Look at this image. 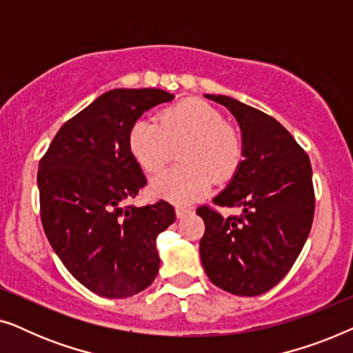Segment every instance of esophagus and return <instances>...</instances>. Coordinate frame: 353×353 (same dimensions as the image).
Instances as JSON below:
<instances>
[{
  "mask_svg": "<svg viewBox=\"0 0 353 353\" xmlns=\"http://www.w3.org/2000/svg\"><path fill=\"white\" fill-rule=\"evenodd\" d=\"M175 210H176L178 219H183V216H186V215L191 214V209H186V207H183V205H176Z\"/></svg>",
  "mask_w": 353,
  "mask_h": 353,
  "instance_id": "1",
  "label": "esophagus"
}]
</instances>
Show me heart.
<instances>
[{"instance_id":"1","label":"heart","mask_w":353,"mask_h":353,"mask_svg":"<svg viewBox=\"0 0 353 353\" xmlns=\"http://www.w3.org/2000/svg\"><path fill=\"white\" fill-rule=\"evenodd\" d=\"M134 161L156 175L178 149L180 167L152 181V194L190 204L205 196L212 183L231 180L244 156L243 138L215 108L201 99H185L159 112L157 119H139L128 133Z\"/></svg>"}]
</instances>
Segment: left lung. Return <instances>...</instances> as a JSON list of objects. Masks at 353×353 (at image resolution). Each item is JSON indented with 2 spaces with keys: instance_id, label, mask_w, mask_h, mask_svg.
<instances>
[{
  "instance_id": "8db88e82",
  "label": "left lung",
  "mask_w": 353,
  "mask_h": 353,
  "mask_svg": "<svg viewBox=\"0 0 353 353\" xmlns=\"http://www.w3.org/2000/svg\"><path fill=\"white\" fill-rule=\"evenodd\" d=\"M238 120L244 161L219 207H243L223 216L197 207L205 231L199 243L202 267L215 286L236 296H260L286 276L305 244L315 214V191L307 152L278 120L221 94H207Z\"/></svg>"
}]
</instances>
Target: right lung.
I'll list each match as a JSON object with an SVG mask.
<instances>
[{"mask_svg":"<svg viewBox=\"0 0 353 353\" xmlns=\"http://www.w3.org/2000/svg\"><path fill=\"white\" fill-rule=\"evenodd\" d=\"M173 94L117 88L67 120L38 165L46 238L77 281L103 297L141 292L157 276L156 239L175 221L167 201L134 207L146 176L128 148L133 123Z\"/></svg>","mask_w":353,"mask_h":353,"instance_id":"add662e5","label":"right lung"}]
</instances>
